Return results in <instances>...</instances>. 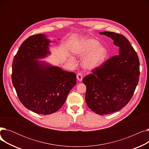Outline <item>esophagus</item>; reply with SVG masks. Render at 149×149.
Returning a JSON list of instances; mask_svg holds the SVG:
<instances>
[{
    "label": "esophagus",
    "instance_id": "34e87169",
    "mask_svg": "<svg viewBox=\"0 0 149 149\" xmlns=\"http://www.w3.org/2000/svg\"><path fill=\"white\" fill-rule=\"evenodd\" d=\"M77 79L79 81H81L83 80V75L81 72L78 73L77 75Z\"/></svg>",
    "mask_w": 149,
    "mask_h": 149
}]
</instances>
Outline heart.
<instances>
[{
	"instance_id": "1",
	"label": "heart",
	"mask_w": 149,
	"mask_h": 149,
	"mask_svg": "<svg viewBox=\"0 0 149 149\" xmlns=\"http://www.w3.org/2000/svg\"><path fill=\"white\" fill-rule=\"evenodd\" d=\"M71 51L80 57L86 56L81 63L84 68L93 70L98 68L106 60L108 50L106 47L100 46V43L93 38H86L75 42L71 45Z\"/></svg>"
}]
</instances>
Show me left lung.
I'll list each match as a JSON object with an SVG mask.
<instances>
[{
	"instance_id": "obj_1",
	"label": "left lung",
	"mask_w": 149,
	"mask_h": 149,
	"mask_svg": "<svg viewBox=\"0 0 149 149\" xmlns=\"http://www.w3.org/2000/svg\"><path fill=\"white\" fill-rule=\"evenodd\" d=\"M100 34L111 37L119 48L118 54L104 62L83 79L86 86L85 100L89 108L98 115L120 111L129 102L138 85V55L124 36L112 32Z\"/></svg>"
}]
</instances>
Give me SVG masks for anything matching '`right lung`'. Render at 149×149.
I'll use <instances>...</instances> for the list:
<instances>
[{
	"instance_id": "right-lung-1",
	"label": "right lung",
	"mask_w": 149,
	"mask_h": 149,
	"mask_svg": "<svg viewBox=\"0 0 149 149\" xmlns=\"http://www.w3.org/2000/svg\"><path fill=\"white\" fill-rule=\"evenodd\" d=\"M52 42L45 34L31 36L22 43L14 57L12 82L26 108L38 114L57 112L76 84V74L43 61Z\"/></svg>"
}]
</instances>
